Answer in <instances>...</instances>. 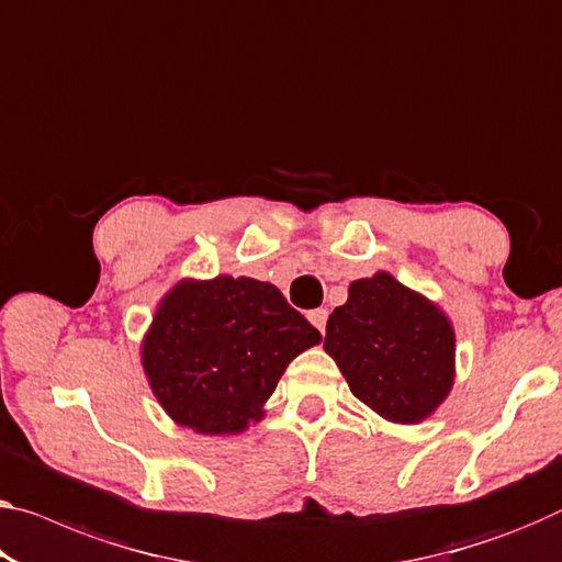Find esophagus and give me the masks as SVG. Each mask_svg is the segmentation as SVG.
Returning <instances> with one entry per match:
<instances>
[{
  "label": "esophagus",
  "mask_w": 562,
  "mask_h": 562,
  "mask_svg": "<svg viewBox=\"0 0 562 562\" xmlns=\"http://www.w3.org/2000/svg\"><path fill=\"white\" fill-rule=\"evenodd\" d=\"M326 318H329V311H326V308H314V311H311V314H308V322L314 324L316 329L322 331V334H324V329H326Z\"/></svg>",
  "instance_id": "obj_1"
}]
</instances>
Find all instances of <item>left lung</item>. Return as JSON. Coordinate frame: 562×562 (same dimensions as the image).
<instances>
[{
    "mask_svg": "<svg viewBox=\"0 0 562 562\" xmlns=\"http://www.w3.org/2000/svg\"><path fill=\"white\" fill-rule=\"evenodd\" d=\"M324 349L351 394L394 425H419L454 386V326L425 293L376 271L349 283Z\"/></svg>",
    "mask_w": 562,
    "mask_h": 562,
    "instance_id": "obj_1",
    "label": "left lung"
}]
</instances>
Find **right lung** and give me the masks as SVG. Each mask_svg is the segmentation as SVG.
Segmentation results:
<instances>
[{"instance_id": "add662e5", "label": "right lung", "mask_w": 562, "mask_h": 562, "mask_svg": "<svg viewBox=\"0 0 562 562\" xmlns=\"http://www.w3.org/2000/svg\"><path fill=\"white\" fill-rule=\"evenodd\" d=\"M318 341L322 334L269 281L180 279L155 306L140 364L178 427L240 435L263 419L291 361Z\"/></svg>"}]
</instances>
